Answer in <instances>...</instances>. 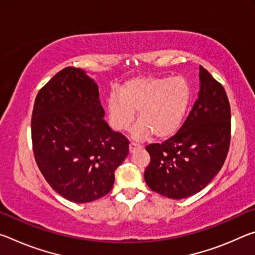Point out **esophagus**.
Segmentation results:
<instances>
[{"label":"esophagus","mask_w":255,"mask_h":255,"mask_svg":"<svg viewBox=\"0 0 255 255\" xmlns=\"http://www.w3.org/2000/svg\"><path fill=\"white\" fill-rule=\"evenodd\" d=\"M140 148H141V145L137 144V143H133V141H131V143L129 144V150H130V153L136 152V150L140 149Z\"/></svg>","instance_id":"1"}]
</instances>
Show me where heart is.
I'll return each instance as SVG.
<instances>
[{
  "instance_id": "1",
  "label": "heart",
  "mask_w": 255,
  "mask_h": 255,
  "mask_svg": "<svg viewBox=\"0 0 255 255\" xmlns=\"http://www.w3.org/2000/svg\"><path fill=\"white\" fill-rule=\"evenodd\" d=\"M191 101V89L181 76H139L129 80L107 100L110 125L116 130H127L138 110L139 122L132 135L144 138H167L178 131Z\"/></svg>"
}]
</instances>
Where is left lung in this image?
Instances as JSON below:
<instances>
[{
    "instance_id": "obj_1",
    "label": "left lung",
    "mask_w": 255,
    "mask_h": 255,
    "mask_svg": "<svg viewBox=\"0 0 255 255\" xmlns=\"http://www.w3.org/2000/svg\"><path fill=\"white\" fill-rule=\"evenodd\" d=\"M200 91L179 131L146 146V184L164 197L183 199L204 189L221 171L231 143V107L225 89L199 67Z\"/></svg>"
}]
</instances>
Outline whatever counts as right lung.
I'll use <instances>...</instances> for the list:
<instances>
[{
    "mask_svg": "<svg viewBox=\"0 0 255 255\" xmlns=\"http://www.w3.org/2000/svg\"><path fill=\"white\" fill-rule=\"evenodd\" d=\"M96 81L81 68L58 72L34 101V158L47 182L65 199L85 204L106 196L129 141L103 119Z\"/></svg>",
    "mask_w": 255,
    "mask_h": 255,
    "instance_id": "add662e5",
    "label": "right lung"
}]
</instances>
